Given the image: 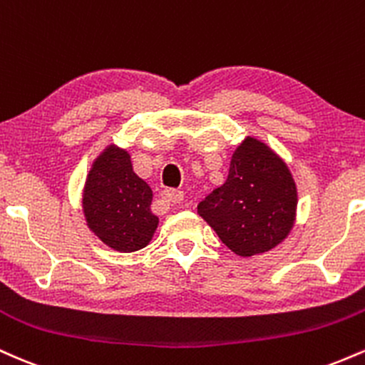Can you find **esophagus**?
Instances as JSON below:
<instances>
[{
	"label": "esophagus",
	"instance_id": "esophagus-1",
	"mask_svg": "<svg viewBox=\"0 0 365 365\" xmlns=\"http://www.w3.org/2000/svg\"><path fill=\"white\" fill-rule=\"evenodd\" d=\"M163 200H165V202L171 204V206H180V204L183 202V192H180V190H166L165 194H163Z\"/></svg>",
	"mask_w": 365,
	"mask_h": 365
}]
</instances>
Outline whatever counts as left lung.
I'll return each mask as SVG.
<instances>
[{"instance_id":"8db88e82","label":"left lung","mask_w":365,"mask_h":365,"mask_svg":"<svg viewBox=\"0 0 365 365\" xmlns=\"http://www.w3.org/2000/svg\"><path fill=\"white\" fill-rule=\"evenodd\" d=\"M230 250L250 257L287 238L297 211V188L288 166L254 137L238 145L226 182L197 206Z\"/></svg>"}]
</instances>
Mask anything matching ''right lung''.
I'll return each mask as SVG.
<instances>
[{
	"mask_svg": "<svg viewBox=\"0 0 365 365\" xmlns=\"http://www.w3.org/2000/svg\"><path fill=\"white\" fill-rule=\"evenodd\" d=\"M153 190L133 173L130 154L110 145L94 161L83 188L82 207L87 226L111 249H144L158 228L150 211Z\"/></svg>",
	"mask_w": 365,
	"mask_h": 365,
	"instance_id": "obj_1",
	"label": "right lung"
}]
</instances>
